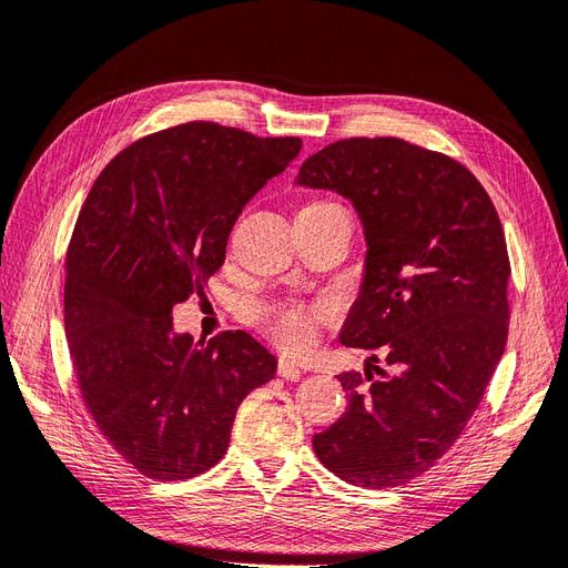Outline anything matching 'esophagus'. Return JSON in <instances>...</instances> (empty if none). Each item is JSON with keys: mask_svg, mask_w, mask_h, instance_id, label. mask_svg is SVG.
<instances>
[{"mask_svg": "<svg viewBox=\"0 0 568 568\" xmlns=\"http://www.w3.org/2000/svg\"><path fill=\"white\" fill-rule=\"evenodd\" d=\"M277 375H280L282 379H286V382H298V379L303 377V371H301L298 363H293V361H288V358H280V363H277Z\"/></svg>", "mask_w": 568, "mask_h": 568, "instance_id": "esophagus-1", "label": "esophagus"}]
</instances>
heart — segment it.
Returning a JSON list of instances; mask_svg holds the SVG:
<instances>
[{"instance_id":"b5f03b06","label":"heart","mask_w":568,"mask_h":568,"mask_svg":"<svg viewBox=\"0 0 568 568\" xmlns=\"http://www.w3.org/2000/svg\"><path fill=\"white\" fill-rule=\"evenodd\" d=\"M316 205H328V202L316 200L305 207H316ZM326 320H328V307L324 303L282 301V303L263 305L256 312L258 328L288 352L310 349Z\"/></svg>"}]
</instances>
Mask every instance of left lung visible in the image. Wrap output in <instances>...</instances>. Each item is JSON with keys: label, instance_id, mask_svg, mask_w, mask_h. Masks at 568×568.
Instances as JSON below:
<instances>
[{"label": "left lung", "instance_id": "obj_1", "mask_svg": "<svg viewBox=\"0 0 568 568\" xmlns=\"http://www.w3.org/2000/svg\"><path fill=\"white\" fill-rule=\"evenodd\" d=\"M298 184L354 202L366 277L339 337L382 349L392 368L337 375L347 413L312 438L314 452L356 487L405 485L457 443L506 349L501 219L468 168L396 138L333 142L307 158Z\"/></svg>", "mask_w": 568, "mask_h": 568}]
</instances>
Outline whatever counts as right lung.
<instances>
[{
	"label": "right lung",
	"instance_id": "1",
	"mask_svg": "<svg viewBox=\"0 0 568 568\" xmlns=\"http://www.w3.org/2000/svg\"><path fill=\"white\" fill-rule=\"evenodd\" d=\"M301 138L191 121L132 142L100 172L64 258V331L100 434L153 480H189L225 455L240 403L275 377L252 335L172 333L205 291L242 207Z\"/></svg>",
	"mask_w": 568,
	"mask_h": 568
}]
</instances>
